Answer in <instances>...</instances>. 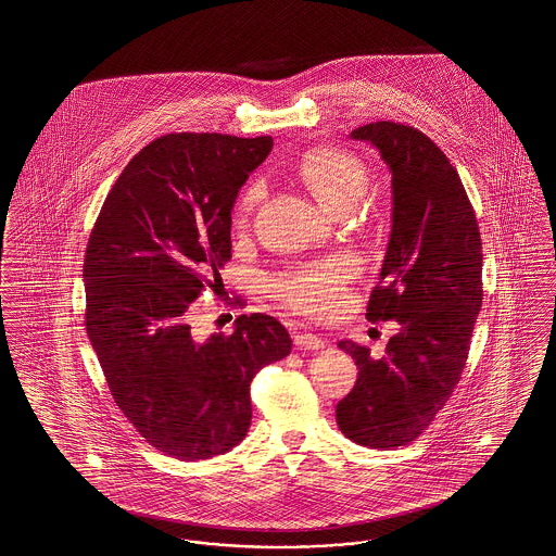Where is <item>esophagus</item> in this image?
Instances as JSON below:
<instances>
[{
	"label": "esophagus",
	"mask_w": 556,
	"mask_h": 556,
	"mask_svg": "<svg viewBox=\"0 0 556 556\" xmlns=\"http://www.w3.org/2000/svg\"><path fill=\"white\" fill-rule=\"evenodd\" d=\"M295 346L300 351H318L325 346V340L314 333H300V336H295Z\"/></svg>",
	"instance_id": "34e87169"
}]
</instances>
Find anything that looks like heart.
I'll return each mask as SVG.
<instances>
[{
	"mask_svg": "<svg viewBox=\"0 0 556 556\" xmlns=\"http://www.w3.org/2000/svg\"><path fill=\"white\" fill-rule=\"evenodd\" d=\"M298 174L314 198L329 210L354 203L365 187V165L353 152L318 149L307 152ZM258 185L247 187L233 205V223L244 227L258 200ZM358 263L353 254H333L323 261L303 265L274 280L276 298L293 309L309 316L333 314L349 293Z\"/></svg>",
	"mask_w": 556,
	"mask_h": 556,
	"instance_id": "obj_1",
	"label": "heart"
}]
</instances>
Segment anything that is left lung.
Instances as JSON below:
<instances>
[{
	"instance_id": "obj_1",
	"label": "left lung",
	"mask_w": 556,
	"mask_h": 556,
	"mask_svg": "<svg viewBox=\"0 0 556 556\" xmlns=\"http://www.w3.org/2000/svg\"><path fill=\"white\" fill-rule=\"evenodd\" d=\"M391 169L393 227L367 318L397 320L380 358L351 340L338 346L358 369L336 405L354 444L391 451L414 442L453 395L482 307V240L448 156L422 131L378 121L351 134Z\"/></svg>"
}]
</instances>
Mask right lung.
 I'll return each instance as SVG.
<instances>
[{
  "label": "right lung",
  "instance_id": "right-lung-1",
  "mask_svg": "<svg viewBox=\"0 0 556 556\" xmlns=\"http://www.w3.org/2000/svg\"><path fill=\"white\" fill-rule=\"evenodd\" d=\"M271 147L269 136H161L127 163L89 236L85 318L110 393L152 448L180 460L238 446L254 374L291 353L267 314H242L231 336L205 342L189 325L231 258L236 198Z\"/></svg>",
  "mask_w": 556,
  "mask_h": 556
}]
</instances>
